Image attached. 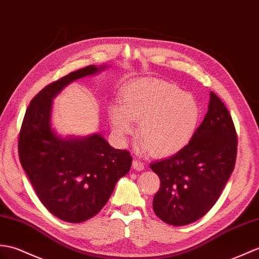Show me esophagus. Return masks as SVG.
Wrapping results in <instances>:
<instances>
[{
    "instance_id": "34e87169",
    "label": "esophagus",
    "mask_w": 259,
    "mask_h": 259,
    "mask_svg": "<svg viewBox=\"0 0 259 259\" xmlns=\"http://www.w3.org/2000/svg\"><path fill=\"white\" fill-rule=\"evenodd\" d=\"M132 167H134V169L137 171H142L144 169V164L140 161L135 160L134 162H132Z\"/></svg>"
}]
</instances>
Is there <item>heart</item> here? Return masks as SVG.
Wrapping results in <instances>:
<instances>
[{"label":"heart","instance_id":"obj_1","mask_svg":"<svg viewBox=\"0 0 259 259\" xmlns=\"http://www.w3.org/2000/svg\"><path fill=\"white\" fill-rule=\"evenodd\" d=\"M111 128L124 143L134 135L139 120L137 143L140 152L151 151L155 157L176 154L188 146L201 119V108L190 94L173 83L150 78L131 83L123 90L121 104L109 108Z\"/></svg>","mask_w":259,"mask_h":259}]
</instances>
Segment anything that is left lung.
<instances>
[{
  "instance_id": "1",
  "label": "left lung",
  "mask_w": 259,
  "mask_h": 259,
  "mask_svg": "<svg viewBox=\"0 0 259 259\" xmlns=\"http://www.w3.org/2000/svg\"><path fill=\"white\" fill-rule=\"evenodd\" d=\"M237 136L227 108L213 92L205 117L172 157L150 165L160 178L153 211L164 223L184 226L213 207L235 166Z\"/></svg>"
}]
</instances>
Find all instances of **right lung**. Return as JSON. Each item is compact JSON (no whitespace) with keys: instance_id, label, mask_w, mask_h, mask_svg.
<instances>
[{"instance_id":"add662e5","label":"right lung","mask_w":259,"mask_h":259,"mask_svg":"<svg viewBox=\"0 0 259 259\" xmlns=\"http://www.w3.org/2000/svg\"><path fill=\"white\" fill-rule=\"evenodd\" d=\"M106 68L89 65L47 85L29 102L22 123L23 169L43 205L68 223L99 213L132 163L129 151L111 147L100 134L63 137L52 124L54 98L70 82Z\"/></svg>"}]
</instances>
